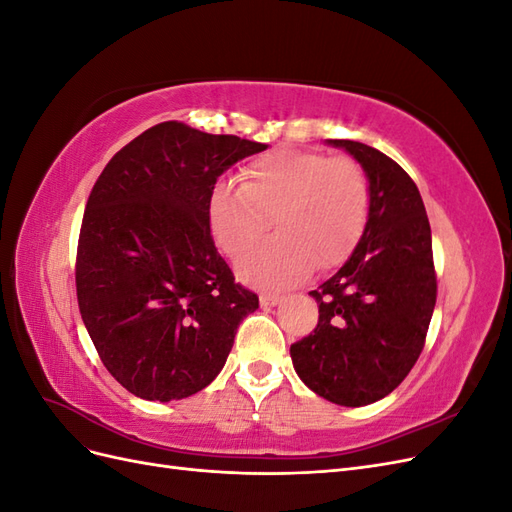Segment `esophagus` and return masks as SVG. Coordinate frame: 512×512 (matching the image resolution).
Segmentation results:
<instances>
[{"label": "esophagus", "instance_id": "obj_1", "mask_svg": "<svg viewBox=\"0 0 512 512\" xmlns=\"http://www.w3.org/2000/svg\"><path fill=\"white\" fill-rule=\"evenodd\" d=\"M284 301V297H280V294H260V305L262 307H275V305H280Z\"/></svg>", "mask_w": 512, "mask_h": 512}]
</instances>
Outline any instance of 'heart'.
I'll return each instance as SVG.
<instances>
[{
	"label": "heart",
	"instance_id": "b5f03b06",
	"mask_svg": "<svg viewBox=\"0 0 512 512\" xmlns=\"http://www.w3.org/2000/svg\"><path fill=\"white\" fill-rule=\"evenodd\" d=\"M369 218V181L350 158L280 149L243 170L241 185L211 194L213 237L239 256L266 234L273 219L281 235L237 260L245 284L282 288L312 271L339 265L361 239Z\"/></svg>",
	"mask_w": 512,
	"mask_h": 512
}]
</instances>
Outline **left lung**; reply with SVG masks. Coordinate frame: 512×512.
Listing matches in <instances>:
<instances>
[{
    "label": "left lung",
    "mask_w": 512,
    "mask_h": 512,
    "mask_svg": "<svg viewBox=\"0 0 512 512\" xmlns=\"http://www.w3.org/2000/svg\"><path fill=\"white\" fill-rule=\"evenodd\" d=\"M361 164L369 218L352 254L309 294L314 333L290 346L297 376L337 406L359 408L395 391L425 346L436 307L431 228L410 175L378 149L327 141Z\"/></svg>",
    "instance_id": "obj_1"
}]
</instances>
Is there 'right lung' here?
Returning a JSON list of instances; mask_svg holds the SVG:
<instances>
[{"label":"right lung","instance_id":"1","mask_svg":"<svg viewBox=\"0 0 512 512\" xmlns=\"http://www.w3.org/2000/svg\"><path fill=\"white\" fill-rule=\"evenodd\" d=\"M267 145L164 121L106 164L89 194L76 297L104 367L149 401L190 397L220 374L258 297L215 250V181Z\"/></svg>","mask_w":512,"mask_h":512}]
</instances>
